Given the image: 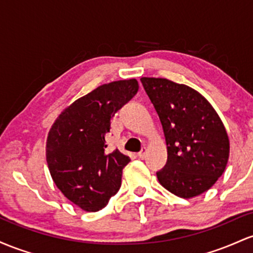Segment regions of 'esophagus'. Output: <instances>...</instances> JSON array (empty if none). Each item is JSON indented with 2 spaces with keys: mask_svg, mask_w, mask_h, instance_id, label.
<instances>
[{
  "mask_svg": "<svg viewBox=\"0 0 253 253\" xmlns=\"http://www.w3.org/2000/svg\"><path fill=\"white\" fill-rule=\"evenodd\" d=\"M146 154H147V148H146V147H143V148H142L141 149V152L140 153H138V158H140V159H144V158H146Z\"/></svg>",
  "mask_w": 253,
  "mask_h": 253,
  "instance_id": "34e87169",
  "label": "esophagus"
}]
</instances>
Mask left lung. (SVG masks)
<instances>
[{
	"mask_svg": "<svg viewBox=\"0 0 253 253\" xmlns=\"http://www.w3.org/2000/svg\"><path fill=\"white\" fill-rule=\"evenodd\" d=\"M167 144V161L157 172L165 189L181 198L209 190L222 175L229 141L220 117L204 96L166 79L142 78Z\"/></svg>",
	"mask_w": 253,
	"mask_h": 253,
	"instance_id": "obj_1",
	"label": "left lung"
}]
</instances>
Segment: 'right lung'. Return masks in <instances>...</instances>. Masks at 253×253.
<instances>
[{
  "label": "right lung",
  "instance_id": "1",
  "mask_svg": "<svg viewBox=\"0 0 253 253\" xmlns=\"http://www.w3.org/2000/svg\"><path fill=\"white\" fill-rule=\"evenodd\" d=\"M138 90V82L115 81L78 99L59 115L46 142L51 177L70 202L86 211L103 209L121 188L130 158L106 152L111 118Z\"/></svg>",
  "mask_w": 253,
  "mask_h": 253
}]
</instances>
